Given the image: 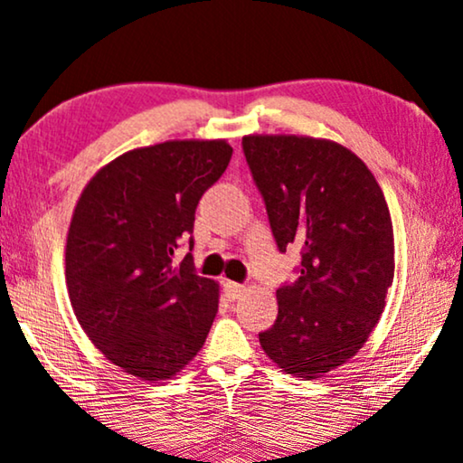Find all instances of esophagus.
I'll return each mask as SVG.
<instances>
[{
    "label": "esophagus",
    "instance_id": "1",
    "mask_svg": "<svg viewBox=\"0 0 463 463\" xmlns=\"http://www.w3.org/2000/svg\"><path fill=\"white\" fill-rule=\"evenodd\" d=\"M222 286H224L226 297H228V299H231V301L239 299V297H241V295H243V290H245L243 286H241V284H237V282H224Z\"/></svg>",
    "mask_w": 463,
    "mask_h": 463
}]
</instances>
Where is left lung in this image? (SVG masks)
Returning a JSON list of instances; mask_svg holds the SVG:
<instances>
[{"instance_id": "8db88e82", "label": "left lung", "mask_w": 463, "mask_h": 463, "mask_svg": "<svg viewBox=\"0 0 463 463\" xmlns=\"http://www.w3.org/2000/svg\"><path fill=\"white\" fill-rule=\"evenodd\" d=\"M278 250L301 254L278 292L260 346L286 373L318 378L367 342L393 284L387 201L370 168L342 145L307 137H245Z\"/></svg>"}]
</instances>
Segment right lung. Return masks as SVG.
<instances>
[{
  "instance_id": "1",
  "label": "right lung",
  "mask_w": 463,
  "mask_h": 463,
  "mask_svg": "<svg viewBox=\"0 0 463 463\" xmlns=\"http://www.w3.org/2000/svg\"><path fill=\"white\" fill-rule=\"evenodd\" d=\"M226 140H168L128 151L98 171L76 203L66 243L70 301L110 363L143 380L184 370L218 314V284L192 254L194 213L222 177Z\"/></svg>"
}]
</instances>
